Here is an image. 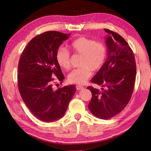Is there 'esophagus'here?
I'll return each mask as SVG.
<instances>
[{"mask_svg": "<svg viewBox=\"0 0 151 151\" xmlns=\"http://www.w3.org/2000/svg\"><path fill=\"white\" fill-rule=\"evenodd\" d=\"M76 88L77 90H81V89H84V87H82V86H76Z\"/></svg>", "mask_w": 151, "mask_h": 151, "instance_id": "obj_1", "label": "esophagus"}]
</instances>
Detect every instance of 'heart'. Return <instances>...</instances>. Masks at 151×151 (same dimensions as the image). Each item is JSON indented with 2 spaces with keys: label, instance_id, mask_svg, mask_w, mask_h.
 Listing matches in <instances>:
<instances>
[{
  "label": "heart",
  "instance_id": "obj_1",
  "mask_svg": "<svg viewBox=\"0 0 151 151\" xmlns=\"http://www.w3.org/2000/svg\"><path fill=\"white\" fill-rule=\"evenodd\" d=\"M69 48L74 53L81 55L79 68L73 70L68 76V81L73 84H84L90 77L92 70H100L106 58L107 49L105 45L86 37H79L73 40ZM58 64L65 70L70 67V56L69 51L60 48L56 54Z\"/></svg>",
  "mask_w": 151,
  "mask_h": 151
}]
</instances>
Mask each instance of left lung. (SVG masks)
I'll list each match as a JSON object with an SVG mask.
<instances>
[{"label":"left lung","instance_id":"left-lung-1","mask_svg":"<svg viewBox=\"0 0 151 151\" xmlns=\"http://www.w3.org/2000/svg\"><path fill=\"white\" fill-rule=\"evenodd\" d=\"M104 31L107 33L108 58L91 81L105 88L99 90L88 86L92 93L88 108L94 116L109 119L129 103L135 83L136 64L132 50L124 38L108 29Z\"/></svg>","mask_w":151,"mask_h":151}]
</instances>
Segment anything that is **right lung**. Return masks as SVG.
<instances>
[{
    "mask_svg": "<svg viewBox=\"0 0 151 151\" xmlns=\"http://www.w3.org/2000/svg\"><path fill=\"white\" fill-rule=\"evenodd\" d=\"M70 34L49 31L34 37L22 53L18 65V87L21 97L35 116L55 121L65 114L76 92L75 85L53 89L52 77L64 79L56 54Z\"/></svg>",
    "mask_w": 151,
    "mask_h": 151,
    "instance_id": "add662e5",
    "label": "right lung"
}]
</instances>
